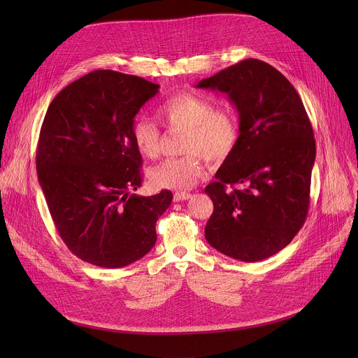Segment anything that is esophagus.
<instances>
[{
	"instance_id": "1",
	"label": "esophagus",
	"mask_w": 358,
	"mask_h": 358,
	"mask_svg": "<svg viewBox=\"0 0 358 358\" xmlns=\"http://www.w3.org/2000/svg\"><path fill=\"white\" fill-rule=\"evenodd\" d=\"M191 198V194H188V192H180V191H177L176 194H174V201L176 202H180V201H187V199H189Z\"/></svg>"
}]
</instances>
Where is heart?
I'll return each mask as SVG.
<instances>
[{"mask_svg":"<svg viewBox=\"0 0 358 358\" xmlns=\"http://www.w3.org/2000/svg\"><path fill=\"white\" fill-rule=\"evenodd\" d=\"M159 117L170 127L185 129L182 150L188 155L169 159L150 171L151 182L169 189H189L207 171L203 157L211 162L228 159L239 141L235 115L195 93L170 96L157 108ZM131 137L141 156L156 159L160 151V130L147 117H136Z\"/></svg>","mask_w":358,"mask_h":358,"instance_id":"b5f03b06","label":"heart"}]
</instances>
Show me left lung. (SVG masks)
I'll return each instance as SVG.
<instances>
[{
	"mask_svg": "<svg viewBox=\"0 0 358 358\" xmlns=\"http://www.w3.org/2000/svg\"><path fill=\"white\" fill-rule=\"evenodd\" d=\"M195 87L228 94L239 116V141L206 188L214 213L206 239L242 262H258L287 246L309 210L316 143L293 85L273 66L245 59ZM241 183V190L227 185Z\"/></svg>",
	"mask_w": 358,
	"mask_h": 358,
	"instance_id": "8db88e82",
	"label": "left lung"
}]
</instances>
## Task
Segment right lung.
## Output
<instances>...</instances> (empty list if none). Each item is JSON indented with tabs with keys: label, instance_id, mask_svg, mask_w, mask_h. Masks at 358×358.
Returning <instances> with one entry per match:
<instances>
[{
	"label": "right lung",
	"instance_id": "obj_1",
	"mask_svg": "<svg viewBox=\"0 0 358 358\" xmlns=\"http://www.w3.org/2000/svg\"><path fill=\"white\" fill-rule=\"evenodd\" d=\"M159 85L116 71H93L62 89L46 110L36 171L50 217L69 250L116 269L147 255L156 222L173 201L169 189L141 185V156L131 124Z\"/></svg>",
	"mask_w": 358,
	"mask_h": 358
}]
</instances>
